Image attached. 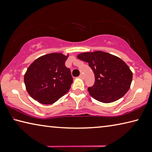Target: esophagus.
<instances>
[{
	"mask_svg": "<svg viewBox=\"0 0 152 152\" xmlns=\"http://www.w3.org/2000/svg\"><path fill=\"white\" fill-rule=\"evenodd\" d=\"M79 77L81 79H84V75L82 74H80V76H79Z\"/></svg>",
	"mask_w": 152,
	"mask_h": 152,
	"instance_id": "1",
	"label": "esophagus"
}]
</instances>
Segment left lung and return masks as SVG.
<instances>
[{
	"label": "left lung",
	"instance_id": "left-lung-1",
	"mask_svg": "<svg viewBox=\"0 0 152 152\" xmlns=\"http://www.w3.org/2000/svg\"><path fill=\"white\" fill-rule=\"evenodd\" d=\"M77 58L88 62L93 71L95 82L88 91L96 101L109 103L127 93L132 84L133 74L121 59L101 51L82 53Z\"/></svg>",
	"mask_w": 152,
	"mask_h": 152
}]
</instances>
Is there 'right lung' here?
Masks as SVG:
<instances>
[{"instance_id":"right-lung-1","label":"right lung","mask_w":152,"mask_h":152,"mask_svg":"<svg viewBox=\"0 0 152 152\" xmlns=\"http://www.w3.org/2000/svg\"><path fill=\"white\" fill-rule=\"evenodd\" d=\"M68 57L61 53H49L31 64L24 76V82L33 99L50 104L68 92L73 82L70 70L65 66Z\"/></svg>"}]
</instances>
